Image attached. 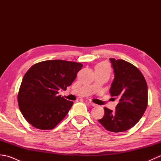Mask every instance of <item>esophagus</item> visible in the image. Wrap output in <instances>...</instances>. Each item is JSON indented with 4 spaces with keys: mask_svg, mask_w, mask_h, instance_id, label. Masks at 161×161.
<instances>
[{
    "mask_svg": "<svg viewBox=\"0 0 161 161\" xmlns=\"http://www.w3.org/2000/svg\"><path fill=\"white\" fill-rule=\"evenodd\" d=\"M89 103H90L92 106H93V107H96V106H97L96 104H95V103H93V102H89Z\"/></svg>",
    "mask_w": 161,
    "mask_h": 161,
    "instance_id": "esophagus-1",
    "label": "esophagus"
}]
</instances>
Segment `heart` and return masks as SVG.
<instances>
[{
  "label": "heart",
  "mask_w": 161,
  "mask_h": 161,
  "mask_svg": "<svg viewBox=\"0 0 161 161\" xmlns=\"http://www.w3.org/2000/svg\"><path fill=\"white\" fill-rule=\"evenodd\" d=\"M95 69L100 70H103V71H107L108 73L111 72L110 67H109L108 64L107 63H101L97 64L96 67H95Z\"/></svg>",
  "instance_id": "heart-1"
}]
</instances>
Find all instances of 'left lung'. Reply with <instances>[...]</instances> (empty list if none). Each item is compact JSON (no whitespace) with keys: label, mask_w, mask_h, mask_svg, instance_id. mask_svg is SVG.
<instances>
[{"label":"left lung","mask_w":161,"mask_h":161,"mask_svg":"<svg viewBox=\"0 0 161 161\" xmlns=\"http://www.w3.org/2000/svg\"><path fill=\"white\" fill-rule=\"evenodd\" d=\"M114 72L110 93L119 99L115 111L104 107V117L98 121L111 132H123L141 119L147 107L146 80L137 68L122 59H109Z\"/></svg>","instance_id":"left-lung-1"}]
</instances>
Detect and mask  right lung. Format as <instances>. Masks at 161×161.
<instances>
[{
  "instance_id": "right-lung-1",
  "label": "right lung",
  "mask_w": 161,
  "mask_h": 161,
  "mask_svg": "<svg viewBox=\"0 0 161 161\" xmlns=\"http://www.w3.org/2000/svg\"><path fill=\"white\" fill-rule=\"evenodd\" d=\"M83 65L64 60L37 63L24 75L18 94V103L23 117L35 128L52 129L69 111L73 102L58 91H66Z\"/></svg>"
}]
</instances>
